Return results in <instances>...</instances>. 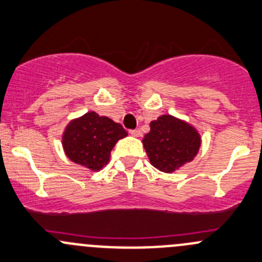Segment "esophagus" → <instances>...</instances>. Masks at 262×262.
<instances>
[{"label":"esophagus","instance_id":"34e87169","mask_svg":"<svg viewBox=\"0 0 262 262\" xmlns=\"http://www.w3.org/2000/svg\"><path fill=\"white\" fill-rule=\"evenodd\" d=\"M129 133H130V136L136 137V138H138V137L142 136V132H140L139 129H133V130H129Z\"/></svg>","mask_w":262,"mask_h":262}]
</instances>
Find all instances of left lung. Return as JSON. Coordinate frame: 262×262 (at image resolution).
I'll return each instance as SVG.
<instances>
[{"label": "left lung", "mask_w": 262, "mask_h": 262, "mask_svg": "<svg viewBox=\"0 0 262 262\" xmlns=\"http://www.w3.org/2000/svg\"><path fill=\"white\" fill-rule=\"evenodd\" d=\"M150 130L142 143L150 164L164 173H173L197 156L201 134L192 124L163 114L150 122Z\"/></svg>", "instance_id": "obj_1"}]
</instances>
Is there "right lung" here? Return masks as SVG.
<instances>
[{"mask_svg": "<svg viewBox=\"0 0 262 262\" xmlns=\"http://www.w3.org/2000/svg\"><path fill=\"white\" fill-rule=\"evenodd\" d=\"M128 133L119 123L95 112L70 120L62 133L61 144L71 162L98 172L106 166L110 152Z\"/></svg>", "mask_w": 262, "mask_h": 262, "instance_id": "1", "label": "right lung"}]
</instances>
